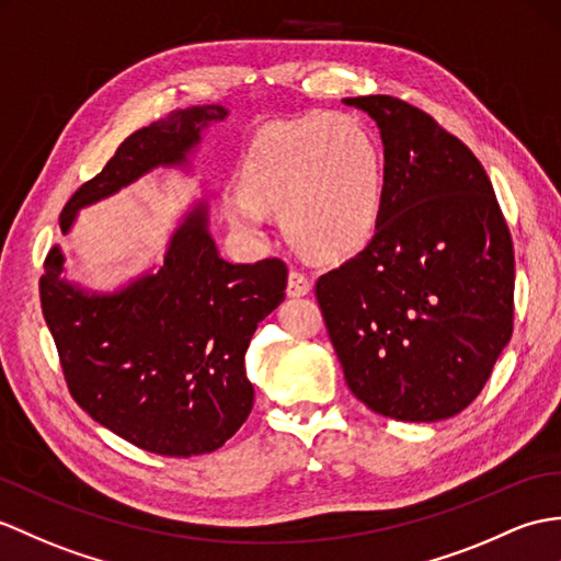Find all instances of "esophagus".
<instances>
[{
    "label": "esophagus",
    "instance_id": "1",
    "mask_svg": "<svg viewBox=\"0 0 561 561\" xmlns=\"http://www.w3.org/2000/svg\"><path fill=\"white\" fill-rule=\"evenodd\" d=\"M310 289H312V279L308 275H304V272H298V270L289 272V282H286V294H289V296H306V294H310Z\"/></svg>",
    "mask_w": 561,
    "mask_h": 561
}]
</instances>
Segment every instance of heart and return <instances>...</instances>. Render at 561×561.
Segmentation results:
<instances>
[{"label": "heart", "instance_id": "b5f03b06", "mask_svg": "<svg viewBox=\"0 0 561 561\" xmlns=\"http://www.w3.org/2000/svg\"><path fill=\"white\" fill-rule=\"evenodd\" d=\"M385 154L356 114H308L265 126L243 150L239 188L221 195L241 237L265 241L279 210L291 239L322 257L360 251L380 225Z\"/></svg>", "mask_w": 561, "mask_h": 561}]
</instances>
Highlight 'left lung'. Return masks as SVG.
I'll return each mask as SVG.
<instances>
[{"label":"left lung","mask_w":561,"mask_h":561,"mask_svg":"<svg viewBox=\"0 0 561 561\" xmlns=\"http://www.w3.org/2000/svg\"><path fill=\"white\" fill-rule=\"evenodd\" d=\"M344 104L380 128L387 186L370 243L316 284L322 318L370 411L445 421L512 340V233L483 164L433 116L389 95Z\"/></svg>","instance_id":"left-lung-1"}]
</instances>
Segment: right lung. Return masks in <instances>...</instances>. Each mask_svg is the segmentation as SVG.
I'll use <instances>...</instances> for the list:
<instances>
[{"label": "right lung", "instance_id": "right-lung-1", "mask_svg": "<svg viewBox=\"0 0 561 561\" xmlns=\"http://www.w3.org/2000/svg\"><path fill=\"white\" fill-rule=\"evenodd\" d=\"M219 104L176 110L128 136L102 172L59 215L69 233L78 210L110 198L158 167H186L203 128L225 122ZM59 245L45 260L41 304L69 392L90 419L160 457L219 449L249 419L253 385L243 356L284 301L277 257L231 265L195 203L169 239L164 263L116 291H88L64 279Z\"/></svg>", "mask_w": 561, "mask_h": 561}]
</instances>
